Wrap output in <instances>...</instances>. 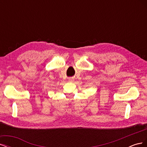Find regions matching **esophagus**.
<instances>
[{"mask_svg":"<svg viewBox=\"0 0 147 147\" xmlns=\"http://www.w3.org/2000/svg\"><path fill=\"white\" fill-rule=\"evenodd\" d=\"M69 81H70V82H73V81H74V79L70 78V79H69Z\"/></svg>","mask_w":147,"mask_h":147,"instance_id":"34e87169","label":"esophagus"}]
</instances>
